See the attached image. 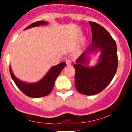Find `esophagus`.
Listing matches in <instances>:
<instances>
[{
    "label": "esophagus",
    "mask_w": 132,
    "mask_h": 132,
    "mask_svg": "<svg viewBox=\"0 0 132 132\" xmlns=\"http://www.w3.org/2000/svg\"><path fill=\"white\" fill-rule=\"evenodd\" d=\"M66 64L68 65V66H70V65L71 64V61H70V59H67L66 61Z\"/></svg>",
    "instance_id": "esophagus-1"
}]
</instances>
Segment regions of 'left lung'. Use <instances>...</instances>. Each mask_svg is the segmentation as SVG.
<instances>
[{
	"instance_id": "left-lung-1",
	"label": "left lung",
	"mask_w": 132,
	"mask_h": 132,
	"mask_svg": "<svg viewBox=\"0 0 132 132\" xmlns=\"http://www.w3.org/2000/svg\"><path fill=\"white\" fill-rule=\"evenodd\" d=\"M92 43L76 60L75 84L77 91L85 95L102 92L114 78L118 65L117 45L109 32L95 22H89ZM100 50L101 54L95 66L89 67V55Z\"/></svg>"
}]
</instances>
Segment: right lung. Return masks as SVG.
Listing matches in <instances>:
<instances>
[{
    "instance_id": "obj_1",
    "label": "right lung",
    "mask_w": 132,
    "mask_h": 132,
    "mask_svg": "<svg viewBox=\"0 0 132 132\" xmlns=\"http://www.w3.org/2000/svg\"><path fill=\"white\" fill-rule=\"evenodd\" d=\"M48 23L46 21H38L29 25L24 30L34 27L47 25ZM65 66L66 62H62L56 66H52L42 79L35 83H27L18 79L13 74L11 67L9 68V71L15 84L25 95L31 98H40L47 96L51 93L54 88L55 80Z\"/></svg>"
}]
</instances>
